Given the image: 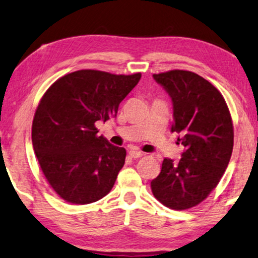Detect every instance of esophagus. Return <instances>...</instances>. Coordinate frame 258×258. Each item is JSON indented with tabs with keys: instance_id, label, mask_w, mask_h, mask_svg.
Segmentation results:
<instances>
[{
	"instance_id": "34e87169",
	"label": "esophagus",
	"mask_w": 258,
	"mask_h": 258,
	"mask_svg": "<svg viewBox=\"0 0 258 258\" xmlns=\"http://www.w3.org/2000/svg\"><path fill=\"white\" fill-rule=\"evenodd\" d=\"M128 155L131 156L132 158H139V157H142V156L144 155V153H143L142 151H138V150L132 149V150H130V151H128Z\"/></svg>"
}]
</instances>
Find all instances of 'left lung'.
Masks as SVG:
<instances>
[{
  "mask_svg": "<svg viewBox=\"0 0 258 258\" xmlns=\"http://www.w3.org/2000/svg\"><path fill=\"white\" fill-rule=\"evenodd\" d=\"M153 80L170 96L171 132L184 146L181 159L164 158L151 181L155 198L171 210L197 206L217 187L233 149V125L224 97L207 80L191 71L155 74Z\"/></svg>",
  "mask_w": 258,
  "mask_h": 258,
  "instance_id": "left-lung-1",
  "label": "left lung"
}]
</instances>
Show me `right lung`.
<instances>
[{
	"label": "right lung",
	"mask_w": 258,
	"mask_h": 258,
	"mask_svg": "<svg viewBox=\"0 0 258 258\" xmlns=\"http://www.w3.org/2000/svg\"><path fill=\"white\" fill-rule=\"evenodd\" d=\"M140 77L78 70L57 80L41 97L32 143L45 177L63 200L91 204L113 188L126 150L97 136L95 123L115 118Z\"/></svg>",
	"instance_id": "1"
}]
</instances>
